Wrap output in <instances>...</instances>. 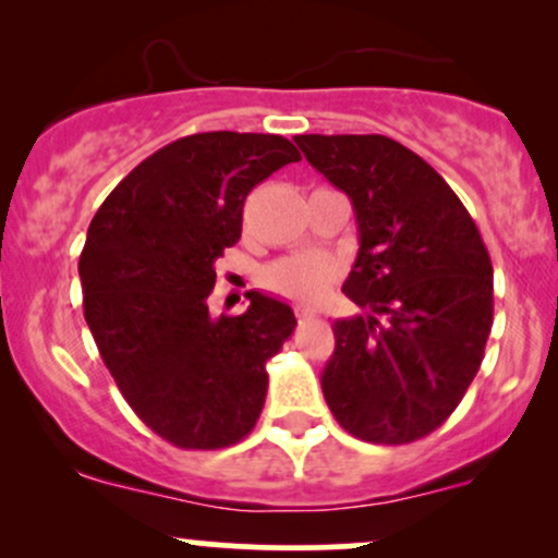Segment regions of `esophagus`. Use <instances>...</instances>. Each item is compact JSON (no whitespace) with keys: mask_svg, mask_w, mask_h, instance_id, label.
<instances>
[{"mask_svg":"<svg viewBox=\"0 0 558 558\" xmlns=\"http://www.w3.org/2000/svg\"><path fill=\"white\" fill-rule=\"evenodd\" d=\"M296 317H299V323H306V319L317 317V312L310 310V306H296Z\"/></svg>","mask_w":558,"mask_h":558,"instance_id":"34e87169","label":"esophagus"}]
</instances>
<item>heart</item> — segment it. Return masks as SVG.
<instances>
[{
  "mask_svg": "<svg viewBox=\"0 0 558 558\" xmlns=\"http://www.w3.org/2000/svg\"><path fill=\"white\" fill-rule=\"evenodd\" d=\"M332 278V267L328 259L315 257V254H296L275 262L265 270V286L278 296L293 301H317L328 288Z\"/></svg>",
  "mask_w": 558,
  "mask_h": 558,
  "instance_id": "b5f03b06",
  "label": "heart"
}]
</instances>
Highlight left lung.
<instances>
[{
  "label": "left lung",
  "mask_w": 558,
  "mask_h": 558,
  "mask_svg": "<svg viewBox=\"0 0 558 558\" xmlns=\"http://www.w3.org/2000/svg\"><path fill=\"white\" fill-rule=\"evenodd\" d=\"M354 204L360 254L343 293L364 315L332 323L323 393L345 433L401 446L451 417L493 325V265L451 185L388 136L293 138Z\"/></svg>",
  "instance_id": "obj_1"
}]
</instances>
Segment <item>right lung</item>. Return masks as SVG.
<instances>
[{
	"instance_id": "add662e5",
	"label": "right lung",
	"mask_w": 558,
	"mask_h": 558,
	"mask_svg": "<svg viewBox=\"0 0 558 558\" xmlns=\"http://www.w3.org/2000/svg\"><path fill=\"white\" fill-rule=\"evenodd\" d=\"M299 159L272 133H194L128 172L88 226L83 317L123 399L172 446L213 451L257 425L267 360L296 317L259 291L235 317H213L207 299L248 191Z\"/></svg>"
}]
</instances>
